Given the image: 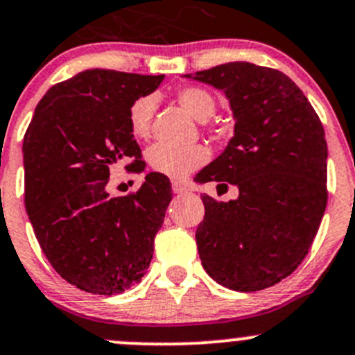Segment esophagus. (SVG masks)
I'll list each match as a JSON object with an SVG mask.
<instances>
[{
    "label": "esophagus",
    "mask_w": 355,
    "mask_h": 355,
    "mask_svg": "<svg viewBox=\"0 0 355 355\" xmlns=\"http://www.w3.org/2000/svg\"><path fill=\"white\" fill-rule=\"evenodd\" d=\"M171 191H173V194H185V192H187V187H185V185H182L180 182H173V184H171Z\"/></svg>",
    "instance_id": "obj_1"
}]
</instances>
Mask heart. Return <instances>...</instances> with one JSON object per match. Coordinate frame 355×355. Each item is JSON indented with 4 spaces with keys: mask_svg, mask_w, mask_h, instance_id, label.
Wrapping results in <instances>:
<instances>
[{
    "mask_svg": "<svg viewBox=\"0 0 355 355\" xmlns=\"http://www.w3.org/2000/svg\"><path fill=\"white\" fill-rule=\"evenodd\" d=\"M177 101L184 110H187L198 120H207L214 113L216 103L207 91L200 87H184L177 92ZM153 111H155V99L151 96H144L134 101L128 108L127 121L132 137L137 141L148 139L151 132ZM209 159V149L206 146L198 144L192 148L178 149L166 144H155L148 151V161L151 168L157 173H163L171 178H185L202 166Z\"/></svg>",
    "mask_w": 355,
    "mask_h": 355,
    "instance_id": "obj_1",
    "label": "heart"
}]
</instances>
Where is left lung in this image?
<instances>
[{"instance_id":"obj_1","label":"left lung","mask_w":355,"mask_h":355,"mask_svg":"<svg viewBox=\"0 0 355 355\" xmlns=\"http://www.w3.org/2000/svg\"><path fill=\"white\" fill-rule=\"evenodd\" d=\"M221 89L235 134L198 175L239 187V199L202 196L196 241L204 270L223 287L257 292L297 270L327 207L324 128L311 103L280 70L234 62L185 75Z\"/></svg>"}]
</instances>
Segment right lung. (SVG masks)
I'll return each instance as SVG.
<instances>
[{
	"label": "right lung",
	"mask_w": 355,
	"mask_h": 355,
	"mask_svg": "<svg viewBox=\"0 0 355 355\" xmlns=\"http://www.w3.org/2000/svg\"><path fill=\"white\" fill-rule=\"evenodd\" d=\"M163 78L80 71L46 92L25 132V209L35 239L56 273L85 292H125L153 259L170 180L148 173L137 192L121 198H110L106 185L118 161L130 157L127 170H144L127 114Z\"/></svg>",
	"instance_id": "add662e5"
}]
</instances>
